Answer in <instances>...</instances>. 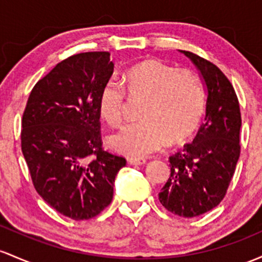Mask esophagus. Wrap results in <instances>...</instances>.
<instances>
[{
    "instance_id": "34e87169",
    "label": "esophagus",
    "mask_w": 262,
    "mask_h": 262,
    "mask_svg": "<svg viewBox=\"0 0 262 262\" xmlns=\"http://www.w3.org/2000/svg\"><path fill=\"white\" fill-rule=\"evenodd\" d=\"M128 163L130 164V165H144L146 160L143 159V158H129Z\"/></svg>"
}]
</instances>
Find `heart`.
I'll list each match as a JSON object with an SVG mask.
<instances>
[{"label": "heart", "mask_w": 262, "mask_h": 262, "mask_svg": "<svg viewBox=\"0 0 262 262\" xmlns=\"http://www.w3.org/2000/svg\"><path fill=\"white\" fill-rule=\"evenodd\" d=\"M129 96L145 99L140 109L142 122L123 126L109 137L113 150L132 158L146 157L168 142L180 144L196 133L205 114L206 98L200 77L190 70L148 59L126 71ZM126 92L123 82L111 78L100 89L98 109L109 124L122 122Z\"/></svg>", "instance_id": "obj_1"}]
</instances>
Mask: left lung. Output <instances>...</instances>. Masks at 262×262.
Masks as SVG:
<instances>
[{
	"label": "left lung",
	"instance_id": "obj_1",
	"mask_svg": "<svg viewBox=\"0 0 262 262\" xmlns=\"http://www.w3.org/2000/svg\"><path fill=\"white\" fill-rule=\"evenodd\" d=\"M179 52L195 66L205 87V123L194 142L169 158L170 178L159 200L173 214L194 217L210 211L225 196L240 157L241 114L225 74L191 52Z\"/></svg>",
	"mask_w": 262,
	"mask_h": 262
}]
</instances>
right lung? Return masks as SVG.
<instances>
[{"label": "right lung", "instance_id": "obj_1", "mask_svg": "<svg viewBox=\"0 0 262 262\" xmlns=\"http://www.w3.org/2000/svg\"><path fill=\"white\" fill-rule=\"evenodd\" d=\"M109 52L74 54L36 83L22 118V153L42 199L88 220L113 199L125 159L103 150L98 98L113 74Z\"/></svg>", "mask_w": 262, "mask_h": 262}]
</instances>
